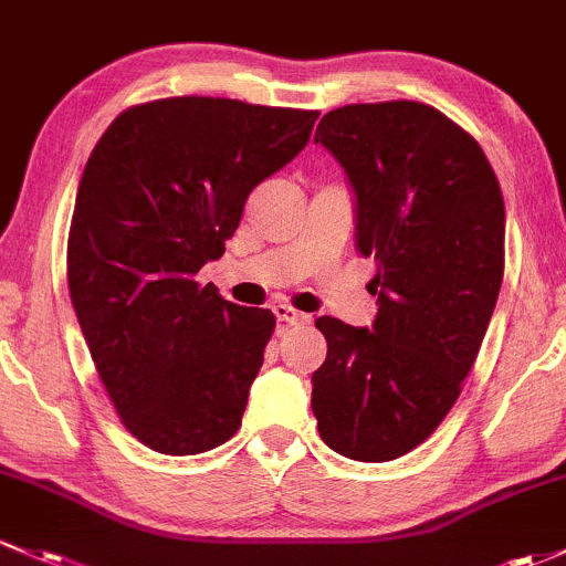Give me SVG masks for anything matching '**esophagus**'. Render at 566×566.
I'll use <instances>...</instances> for the list:
<instances>
[{"instance_id": "1", "label": "esophagus", "mask_w": 566, "mask_h": 566, "mask_svg": "<svg viewBox=\"0 0 566 566\" xmlns=\"http://www.w3.org/2000/svg\"><path fill=\"white\" fill-rule=\"evenodd\" d=\"M272 313H275V318L281 321V324H289V326H302V324H307V321H310V315L300 313V310H294L289 305H277L275 310H272Z\"/></svg>"}]
</instances>
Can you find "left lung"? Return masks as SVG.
<instances>
[{
    "instance_id": "obj_1",
    "label": "left lung",
    "mask_w": 566,
    "mask_h": 566,
    "mask_svg": "<svg viewBox=\"0 0 566 566\" xmlns=\"http://www.w3.org/2000/svg\"><path fill=\"white\" fill-rule=\"evenodd\" d=\"M315 143L356 193V251L375 259L373 329L315 321L321 440L356 461L410 453L442 423L475 364L504 275V199L475 137L421 102L345 105Z\"/></svg>"
}]
</instances>
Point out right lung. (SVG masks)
Returning a JSON list of instances; mask_svg holds the SVG:
<instances>
[{
    "label": "right lung",
    "instance_id": "obj_1",
    "mask_svg": "<svg viewBox=\"0 0 566 566\" xmlns=\"http://www.w3.org/2000/svg\"><path fill=\"white\" fill-rule=\"evenodd\" d=\"M315 111L169 96L124 111L91 150L66 242L77 324L120 423L193 455L240 429L275 332L197 272L227 251L248 193L307 145Z\"/></svg>",
    "mask_w": 566,
    "mask_h": 566
}]
</instances>
